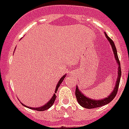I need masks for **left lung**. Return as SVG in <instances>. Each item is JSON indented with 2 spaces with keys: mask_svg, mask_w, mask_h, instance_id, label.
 I'll list each match as a JSON object with an SVG mask.
<instances>
[{
  "mask_svg": "<svg viewBox=\"0 0 129 129\" xmlns=\"http://www.w3.org/2000/svg\"><path fill=\"white\" fill-rule=\"evenodd\" d=\"M106 37L108 39V40L109 41L110 45L112 46V48L113 50V53L115 55V57L116 60H117V63L118 64V73H117V82H116V85L115 88L113 89V92L110 94V95L108 96V97L101 100H94V99H91L87 97L84 95L83 93H81V92L78 89V87L76 86V99H77L78 103L81 105V106L85 108H88V109H91V108H99V107L104 106L106 104H108L110 103V101H112L113 100V99L115 97L116 94L117 93L119 88V81H120V78H121V67H120V62L119 60L118 56H117V49H116L115 44L113 42V40L110 39V37L107 35V34L105 33Z\"/></svg>",
  "mask_w": 129,
  "mask_h": 129,
  "instance_id": "1",
  "label": "left lung"
}]
</instances>
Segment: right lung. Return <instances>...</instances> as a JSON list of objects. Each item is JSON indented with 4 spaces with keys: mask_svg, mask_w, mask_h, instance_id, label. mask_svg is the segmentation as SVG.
<instances>
[{
    "mask_svg": "<svg viewBox=\"0 0 129 129\" xmlns=\"http://www.w3.org/2000/svg\"><path fill=\"white\" fill-rule=\"evenodd\" d=\"M64 78H65V75H64V76H63L60 79V81H59V82H58V83H57V86H56V88H55V93H56V92H57L58 87H60V84L62 83V82L63 81V80H64ZM55 99H56V96H55V94H53V97L51 99V100H50V101H48V102H47V104H45V105H44L43 106L39 107V108H32V107L26 106L23 105H23L24 106L29 108L30 109H33V110H38V111H44V110H48L49 108H51V107L53 106V103H54V101H55Z\"/></svg>",
    "mask_w": 129,
    "mask_h": 129,
    "instance_id": "add662e5",
    "label": "right lung"
}]
</instances>
